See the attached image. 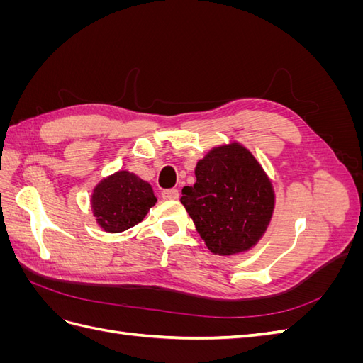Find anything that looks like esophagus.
Returning a JSON list of instances; mask_svg holds the SVG:
<instances>
[{"label": "esophagus", "instance_id": "34e87169", "mask_svg": "<svg viewBox=\"0 0 363 363\" xmlns=\"http://www.w3.org/2000/svg\"><path fill=\"white\" fill-rule=\"evenodd\" d=\"M163 200H177L179 199V191L177 189H164L162 192Z\"/></svg>", "mask_w": 363, "mask_h": 363}]
</instances>
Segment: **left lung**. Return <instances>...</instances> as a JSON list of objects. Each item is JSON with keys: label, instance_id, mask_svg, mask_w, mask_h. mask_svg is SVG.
Instances as JSON below:
<instances>
[{"label": "left lung", "instance_id": "obj_1", "mask_svg": "<svg viewBox=\"0 0 363 363\" xmlns=\"http://www.w3.org/2000/svg\"><path fill=\"white\" fill-rule=\"evenodd\" d=\"M195 177L180 201L206 247L224 257L256 247L271 223L276 194L252 152L236 140L213 147L196 162Z\"/></svg>", "mask_w": 363, "mask_h": 363}]
</instances>
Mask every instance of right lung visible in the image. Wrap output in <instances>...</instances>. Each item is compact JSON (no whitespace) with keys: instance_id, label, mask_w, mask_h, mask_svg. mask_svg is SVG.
Wrapping results in <instances>:
<instances>
[{"instance_id":"obj_1","label":"right lung","mask_w":363,"mask_h":363,"mask_svg":"<svg viewBox=\"0 0 363 363\" xmlns=\"http://www.w3.org/2000/svg\"><path fill=\"white\" fill-rule=\"evenodd\" d=\"M156 201L151 184L127 169L101 179L91 194L96 224L107 233H121L136 225Z\"/></svg>"}]
</instances>
